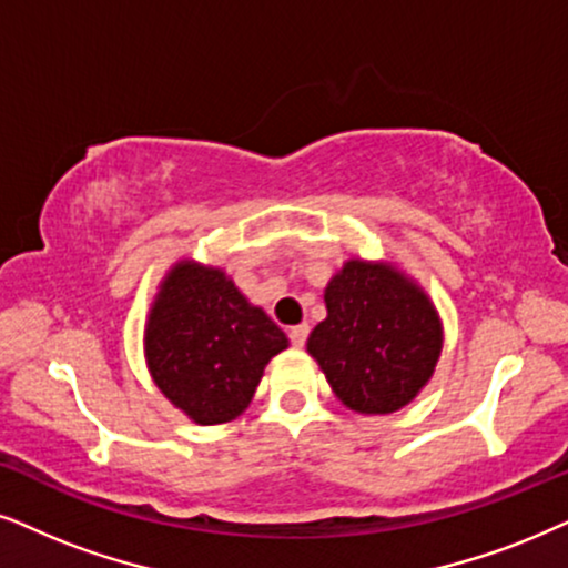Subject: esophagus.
<instances>
[{
	"instance_id": "34e87169",
	"label": "esophagus",
	"mask_w": 568,
	"mask_h": 568,
	"mask_svg": "<svg viewBox=\"0 0 568 568\" xmlns=\"http://www.w3.org/2000/svg\"><path fill=\"white\" fill-rule=\"evenodd\" d=\"M288 337L291 343L296 347H304L306 345V337H308V324H296V327L288 329Z\"/></svg>"
}]
</instances>
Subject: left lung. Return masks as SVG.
<instances>
[{"instance_id":"8db88e82","label":"left lung","mask_w":568,"mask_h":568,"mask_svg":"<svg viewBox=\"0 0 568 568\" xmlns=\"http://www.w3.org/2000/svg\"><path fill=\"white\" fill-rule=\"evenodd\" d=\"M327 320L308 335L339 403L363 415L405 407L434 376L442 322L423 288L387 262L351 260L324 291Z\"/></svg>"}]
</instances>
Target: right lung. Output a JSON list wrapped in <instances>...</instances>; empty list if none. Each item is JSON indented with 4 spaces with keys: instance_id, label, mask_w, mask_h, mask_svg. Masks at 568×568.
Here are the masks:
<instances>
[{
    "instance_id": "add662e5",
    "label": "right lung",
    "mask_w": 568,
    "mask_h": 568,
    "mask_svg": "<svg viewBox=\"0 0 568 568\" xmlns=\"http://www.w3.org/2000/svg\"><path fill=\"white\" fill-rule=\"evenodd\" d=\"M285 347V332L223 270L189 260L165 275L145 324L153 382L200 426L244 413L264 366Z\"/></svg>"
}]
</instances>
